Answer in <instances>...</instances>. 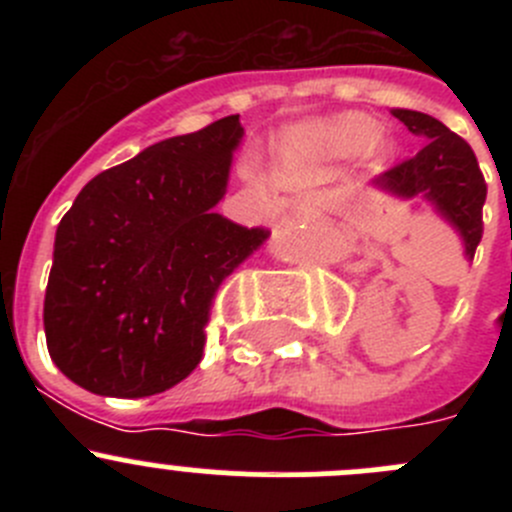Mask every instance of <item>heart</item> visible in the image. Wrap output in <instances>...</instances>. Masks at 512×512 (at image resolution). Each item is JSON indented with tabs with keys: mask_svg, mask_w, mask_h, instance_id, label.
I'll use <instances>...</instances> for the list:
<instances>
[{
	"mask_svg": "<svg viewBox=\"0 0 512 512\" xmlns=\"http://www.w3.org/2000/svg\"><path fill=\"white\" fill-rule=\"evenodd\" d=\"M302 133L329 153H349L361 148L366 158H384L391 151V138L384 131H371V121L364 113H339L312 123Z\"/></svg>",
	"mask_w": 512,
	"mask_h": 512,
	"instance_id": "1",
	"label": "heart"
}]
</instances>
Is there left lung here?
<instances>
[{
	"label": "left lung",
	"instance_id": "1",
	"mask_svg": "<svg viewBox=\"0 0 512 512\" xmlns=\"http://www.w3.org/2000/svg\"><path fill=\"white\" fill-rule=\"evenodd\" d=\"M396 118L423 141L414 158L394 165L374 185L394 198H426L438 215L461 235L466 257L473 260L483 237V203L488 185L473 148L438 118L409 108H394Z\"/></svg>",
	"mask_w": 512,
	"mask_h": 512
}]
</instances>
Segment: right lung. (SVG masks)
Wrapping results in <instances>:
<instances>
[{
  "label": "right lung",
  "mask_w": 512,
  "mask_h": 512,
  "mask_svg": "<svg viewBox=\"0 0 512 512\" xmlns=\"http://www.w3.org/2000/svg\"><path fill=\"white\" fill-rule=\"evenodd\" d=\"M245 128L225 116L98 173L56 227L49 356L81 389L143 399L203 359L210 304L270 237L215 213Z\"/></svg>",
  "instance_id": "obj_1"
}]
</instances>
